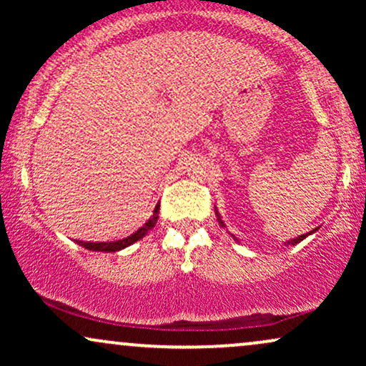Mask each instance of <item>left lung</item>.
<instances>
[{
	"label": "left lung",
	"instance_id": "8db88e82",
	"mask_svg": "<svg viewBox=\"0 0 366 366\" xmlns=\"http://www.w3.org/2000/svg\"><path fill=\"white\" fill-rule=\"evenodd\" d=\"M217 217H218V213H217ZM218 224L224 225V222L220 220V217H218ZM306 236H310V232H308V234H305V236H300V237H296V239H291V241H289V244H292V246H294V244H297V242L303 241V239H305Z\"/></svg>",
	"mask_w": 366,
	"mask_h": 366
}]
</instances>
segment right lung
<instances>
[{"label":"right lung","mask_w":366,"mask_h":366,"mask_svg":"<svg viewBox=\"0 0 366 366\" xmlns=\"http://www.w3.org/2000/svg\"><path fill=\"white\" fill-rule=\"evenodd\" d=\"M158 209H159V204H157V208H154V213L153 217L149 218L148 222H146L144 227H141L137 232H134L132 236L122 239V241H115V242H84V241H77V244H81L86 247V249H91V251H104V253H115V251H120L124 249V247H127L130 244H134L136 241H139L148 234L149 229H153L154 225H157V220H158Z\"/></svg>","instance_id":"1"}]
</instances>
